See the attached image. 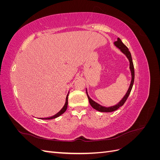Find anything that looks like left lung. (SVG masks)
Here are the masks:
<instances>
[{
    "mask_svg": "<svg viewBox=\"0 0 160 160\" xmlns=\"http://www.w3.org/2000/svg\"><path fill=\"white\" fill-rule=\"evenodd\" d=\"M114 45L117 47L118 49H119L121 50V51H122L123 54H125V56H126L128 57V59H129V69H130L131 72H132V81H131V83H130L129 88L127 91V93L125 95L123 99L121 100L117 105H115L114 106H111V107H109V108L104 107V106L101 105L99 103H96L95 101H94L93 100H92L89 98V96L88 94V91H87V90H86V93H87V95H88L89 103L91 105V107L96 110L101 111V112H112V111L117 110L120 107H122V106L125 103V101H126L128 96L129 95L130 92H131V91H132V89L133 88V82H134V78H135L134 67H133V61H132V55H131V52H129L128 48L123 44V42L121 41L119 38H118L117 41L114 42Z\"/></svg>",
    "mask_w": 160,
    "mask_h": 160,
    "instance_id": "obj_1",
    "label": "left lung"
}]
</instances>
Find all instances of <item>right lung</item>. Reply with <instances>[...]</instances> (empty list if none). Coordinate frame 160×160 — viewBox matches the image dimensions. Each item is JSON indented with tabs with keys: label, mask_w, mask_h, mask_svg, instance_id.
Returning <instances> with one entry per match:
<instances>
[{
	"label": "right lung",
	"mask_w": 160,
	"mask_h": 160,
	"mask_svg": "<svg viewBox=\"0 0 160 160\" xmlns=\"http://www.w3.org/2000/svg\"><path fill=\"white\" fill-rule=\"evenodd\" d=\"M68 96H69V93L67 94V98H66V101H65V104L64 105L63 108H62L61 111H59V112H58L57 114H55V115L52 116V117H50V118H45L43 119L42 118V119H54V118H56L57 117H59V116H60L61 115H62L63 113H65V111L67 110V105H68Z\"/></svg>",
	"instance_id": "1"
}]
</instances>
